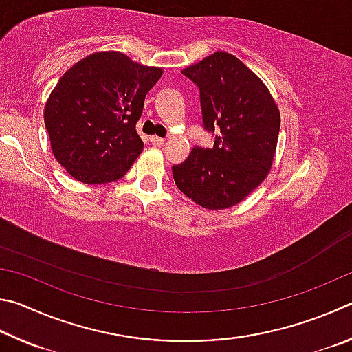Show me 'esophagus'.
Listing matches in <instances>:
<instances>
[{"instance_id":"34e87169","label":"esophagus","mask_w":352,"mask_h":352,"mask_svg":"<svg viewBox=\"0 0 352 352\" xmlns=\"http://www.w3.org/2000/svg\"><path fill=\"white\" fill-rule=\"evenodd\" d=\"M150 142L153 145H156V146H162L164 144H165V139H162V138H157V135H151L150 138Z\"/></svg>"}]
</instances>
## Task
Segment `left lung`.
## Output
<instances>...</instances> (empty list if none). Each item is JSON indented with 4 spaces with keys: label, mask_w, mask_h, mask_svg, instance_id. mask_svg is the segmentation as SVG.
<instances>
[{
    "label": "left lung",
    "mask_w": 352,
    "mask_h": 352,
    "mask_svg": "<svg viewBox=\"0 0 352 352\" xmlns=\"http://www.w3.org/2000/svg\"><path fill=\"white\" fill-rule=\"evenodd\" d=\"M182 74L199 88L202 126L212 148L196 145L173 165L177 188L204 208L241 202L270 170L280 133V111L266 86L235 55L214 52Z\"/></svg>",
    "instance_id": "obj_1"
}]
</instances>
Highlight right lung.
I'll return each mask as SVG.
<instances>
[{
    "instance_id": "obj_1",
    "label": "right lung",
    "mask_w": 352,
    "mask_h": 352,
    "mask_svg": "<svg viewBox=\"0 0 352 352\" xmlns=\"http://www.w3.org/2000/svg\"><path fill=\"white\" fill-rule=\"evenodd\" d=\"M162 69L120 52L80 60L55 85L45 125L55 159L80 182L120 179L144 150L135 131L146 92Z\"/></svg>"
}]
</instances>
